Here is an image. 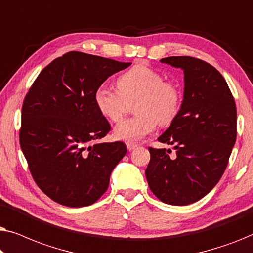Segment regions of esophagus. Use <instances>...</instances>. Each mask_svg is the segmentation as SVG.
I'll return each instance as SVG.
<instances>
[{"label":"esophagus","mask_w":253,"mask_h":253,"mask_svg":"<svg viewBox=\"0 0 253 253\" xmlns=\"http://www.w3.org/2000/svg\"><path fill=\"white\" fill-rule=\"evenodd\" d=\"M138 145L137 144H133V143H126V148L127 151H133L134 148H137Z\"/></svg>","instance_id":"obj_1"}]
</instances>
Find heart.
Returning <instances> with one entry per match:
<instances>
[{
    "label": "heart",
    "instance_id": "obj_1",
    "mask_svg": "<svg viewBox=\"0 0 253 253\" xmlns=\"http://www.w3.org/2000/svg\"><path fill=\"white\" fill-rule=\"evenodd\" d=\"M119 91L102 84L96 87L93 100L99 113L110 121H119L126 112V101L136 103L138 116L126 119L114 127V137L126 143H137L153 132L158 123L167 126L175 119L181 103V91L164 76L145 64H136L117 79Z\"/></svg>",
    "mask_w": 253,
    "mask_h": 253
}]
</instances>
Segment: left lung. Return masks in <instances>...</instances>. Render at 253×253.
Segmentation results:
<instances>
[{
    "instance_id": "8db88e82",
    "label": "left lung",
    "mask_w": 253,
    "mask_h": 253,
    "mask_svg": "<svg viewBox=\"0 0 253 253\" xmlns=\"http://www.w3.org/2000/svg\"><path fill=\"white\" fill-rule=\"evenodd\" d=\"M161 63L179 68L184 91L179 110L159 141L150 147L145 175L151 191L169 205L185 206L205 197L220 181L236 141V106L227 82L198 58L170 56Z\"/></svg>"
}]
</instances>
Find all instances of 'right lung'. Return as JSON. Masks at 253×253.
<instances>
[{"label":"right lung","instance_id":"add662e5","mask_svg":"<svg viewBox=\"0 0 253 253\" xmlns=\"http://www.w3.org/2000/svg\"><path fill=\"white\" fill-rule=\"evenodd\" d=\"M130 65L70 51L48 64L26 94L20 147L34 181L54 202L88 206L108 189L126 147L122 141L98 143L110 126L93 95L107 78Z\"/></svg>","mask_w":253,"mask_h":253}]
</instances>
